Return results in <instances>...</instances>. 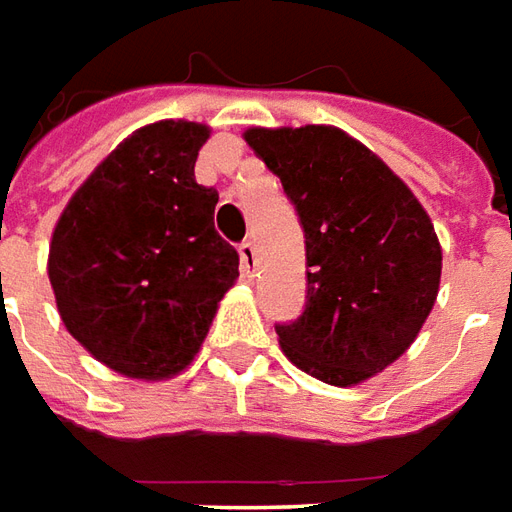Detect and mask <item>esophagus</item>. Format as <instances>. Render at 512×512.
Wrapping results in <instances>:
<instances>
[{"mask_svg": "<svg viewBox=\"0 0 512 512\" xmlns=\"http://www.w3.org/2000/svg\"><path fill=\"white\" fill-rule=\"evenodd\" d=\"M239 262H242V273L253 275L256 273V245L253 242H242L239 245Z\"/></svg>", "mask_w": 512, "mask_h": 512, "instance_id": "esophagus-1", "label": "esophagus"}]
</instances>
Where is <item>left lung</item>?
<instances>
[{"label": "left lung", "mask_w": 512, "mask_h": 512, "mask_svg": "<svg viewBox=\"0 0 512 512\" xmlns=\"http://www.w3.org/2000/svg\"><path fill=\"white\" fill-rule=\"evenodd\" d=\"M245 143L281 179L306 234V311L275 328L281 350L328 386H358L394 364L433 311V220L378 154L336 126H253Z\"/></svg>", "instance_id": "obj_1"}]
</instances>
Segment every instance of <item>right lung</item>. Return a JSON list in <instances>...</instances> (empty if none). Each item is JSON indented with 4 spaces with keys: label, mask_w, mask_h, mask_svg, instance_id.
Masks as SVG:
<instances>
[{
    "label": "right lung",
    "mask_w": 512,
    "mask_h": 512,
    "mask_svg": "<svg viewBox=\"0 0 512 512\" xmlns=\"http://www.w3.org/2000/svg\"><path fill=\"white\" fill-rule=\"evenodd\" d=\"M209 132L192 121L132 132L82 181L52 231L60 320L123 378L184 372L239 278L237 250L215 231L217 190L195 181Z\"/></svg>",
    "instance_id": "obj_1"
}]
</instances>
